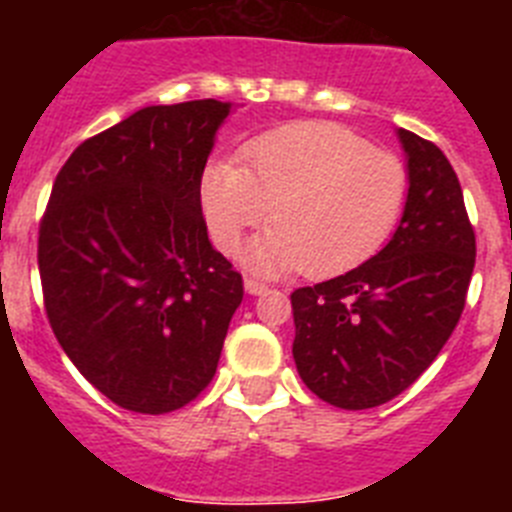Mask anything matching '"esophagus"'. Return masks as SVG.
I'll list each match as a JSON object with an SVG mask.
<instances>
[{
	"instance_id": "esophagus-1",
	"label": "esophagus",
	"mask_w": 512,
	"mask_h": 512,
	"mask_svg": "<svg viewBox=\"0 0 512 512\" xmlns=\"http://www.w3.org/2000/svg\"><path fill=\"white\" fill-rule=\"evenodd\" d=\"M243 287H246L248 295H266V292H269V287H266L264 282H259V279H251V277H246Z\"/></svg>"
}]
</instances>
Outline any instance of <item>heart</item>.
<instances>
[{
  "mask_svg": "<svg viewBox=\"0 0 512 512\" xmlns=\"http://www.w3.org/2000/svg\"><path fill=\"white\" fill-rule=\"evenodd\" d=\"M243 156L248 169L233 158L205 166L200 205L225 253L271 212L277 225L248 248V264L264 274L302 266L323 277L359 264L390 235L408 197L400 158L330 122L274 128Z\"/></svg>",
  "mask_w": 512,
  "mask_h": 512,
  "instance_id": "obj_1",
  "label": "heart"
}]
</instances>
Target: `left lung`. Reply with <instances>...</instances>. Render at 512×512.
<instances>
[{
	"instance_id": "obj_1",
	"label": "left lung",
	"mask_w": 512,
	"mask_h": 512,
	"mask_svg": "<svg viewBox=\"0 0 512 512\" xmlns=\"http://www.w3.org/2000/svg\"><path fill=\"white\" fill-rule=\"evenodd\" d=\"M397 138L408 197L390 243L341 277L292 292L297 372L343 410L390 402L433 364L474 271V230L449 158L410 130Z\"/></svg>"
}]
</instances>
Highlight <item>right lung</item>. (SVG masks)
<instances>
[{
  "label": "right lung",
  "instance_id": "obj_1",
  "mask_svg": "<svg viewBox=\"0 0 512 512\" xmlns=\"http://www.w3.org/2000/svg\"><path fill=\"white\" fill-rule=\"evenodd\" d=\"M230 102L153 104L84 140L40 220L58 343L115 405L161 415L215 377L243 279L207 238L200 179Z\"/></svg>",
  "mask_w": 512,
  "mask_h": 512
}]
</instances>
